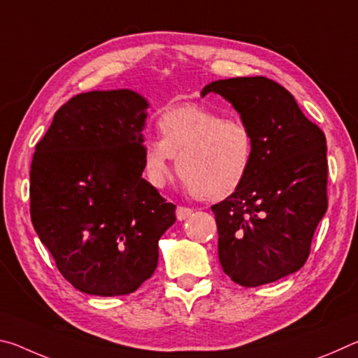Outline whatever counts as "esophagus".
I'll list each match as a JSON object with an SVG mask.
<instances>
[{"mask_svg": "<svg viewBox=\"0 0 358 358\" xmlns=\"http://www.w3.org/2000/svg\"><path fill=\"white\" fill-rule=\"evenodd\" d=\"M191 215H192V210L191 208H186V207H178L177 208V220L178 221H185Z\"/></svg>", "mask_w": 358, "mask_h": 358, "instance_id": "esophagus-1", "label": "esophagus"}]
</instances>
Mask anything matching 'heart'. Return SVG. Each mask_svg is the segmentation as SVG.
<instances>
[{"label": "heart", "mask_w": 358, "mask_h": 358, "mask_svg": "<svg viewBox=\"0 0 358 358\" xmlns=\"http://www.w3.org/2000/svg\"><path fill=\"white\" fill-rule=\"evenodd\" d=\"M157 128L162 138L143 145V169L155 187L166 185L175 157L180 178L202 201H222L243 185L254 157L252 132L243 121L187 104L166 110Z\"/></svg>", "instance_id": "obj_1"}]
</instances>
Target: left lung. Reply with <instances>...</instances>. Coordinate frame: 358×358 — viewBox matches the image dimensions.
<instances>
[{
    "label": "left lung",
    "instance_id": "8db88e82",
    "mask_svg": "<svg viewBox=\"0 0 358 358\" xmlns=\"http://www.w3.org/2000/svg\"><path fill=\"white\" fill-rule=\"evenodd\" d=\"M251 129L252 164L237 191L211 207L217 256L230 280L257 287L299 271L327 211V141L286 88L266 77L208 83Z\"/></svg>",
    "mask_w": 358,
    "mask_h": 358
}]
</instances>
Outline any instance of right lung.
<instances>
[{
	"mask_svg": "<svg viewBox=\"0 0 358 358\" xmlns=\"http://www.w3.org/2000/svg\"><path fill=\"white\" fill-rule=\"evenodd\" d=\"M148 101L131 90L77 94L36 145L29 213L59 273L80 292L126 295L155 273L175 205L142 178Z\"/></svg>",
	"mask_w": 358,
	"mask_h": 358,
	"instance_id": "obj_1",
	"label": "right lung"
}]
</instances>
